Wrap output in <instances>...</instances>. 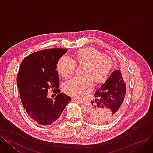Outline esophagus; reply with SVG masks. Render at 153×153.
I'll list each match as a JSON object with an SVG mask.
<instances>
[{
	"mask_svg": "<svg viewBox=\"0 0 153 153\" xmlns=\"http://www.w3.org/2000/svg\"><path fill=\"white\" fill-rule=\"evenodd\" d=\"M72 100H73V101H74V102H77V103H83V100H77V99H73Z\"/></svg>",
	"mask_w": 153,
	"mask_h": 153,
	"instance_id": "obj_1",
	"label": "esophagus"
}]
</instances>
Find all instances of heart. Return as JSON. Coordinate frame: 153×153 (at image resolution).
Masks as SVG:
<instances>
[{"mask_svg": "<svg viewBox=\"0 0 153 153\" xmlns=\"http://www.w3.org/2000/svg\"><path fill=\"white\" fill-rule=\"evenodd\" d=\"M77 65L85 66L83 77H74L65 83L64 90L68 94L82 99L93 88V81L96 83L105 82L110 76L114 66L113 59L103 55L94 48L82 49L76 53L74 59L68 56H62L57 64L59 73L63 77L71 76Z\"/></svg>", "mask_w": 153, "mask_h": 153, "instance_id": "1", "label": "heart"}]
</instances>
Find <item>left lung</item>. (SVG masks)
<instances>
[{"mask_svg":"<svg viewBox=\"0 0 153 153\" xmlns=\"http://www.w3.org/2000/svg\"><path fill=\"white\" fill-rule=\"evenodd\" d=\"M126 91V84L120 70L114 71L96 91V99L91 102L93 108L89 115V120L96 124L112 122L122 111Z\"/></svg>","mask_w":153,"mask_h":153,"instance_id":"left-lung-1","label":"left lung"}]
</instances>
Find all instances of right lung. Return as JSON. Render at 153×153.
<instances>
[{
  "label": "right lung",
  "instance_id": "1",
  "mask_svg": "<svg viewBox=\"0 0 153 153\" xmlns=\"http://www.w3.org/2000/svg\"><path fill=\"white\" fill-rule=\"evenodd\" d=\"M67 49L39 51L26 57L20 64L17 85L22 103L27 113L41 125L57 120L71 98L60 93L56 65ZM57 94L53 100L47 97L49 89Z\"/></svg>",
  "mask_w": 153,
  "mask_h": 153
}]
</instances>
